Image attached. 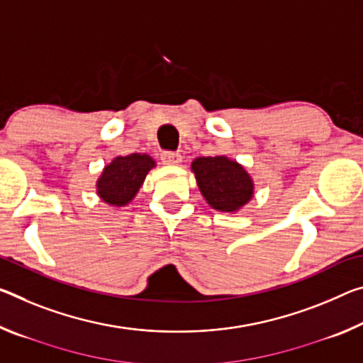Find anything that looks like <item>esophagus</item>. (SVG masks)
I'll use <instances>...</instances> for the list:
<instances>
[{
    "label": "esophagus",
    "instance_id": "1",
    "mask_svg": "<svg viewBox=\"0 0 363 363\" xmlns=\"http://www.w3.org/2000/svg\"><path fill=\"white\" fill-rule=\"evenodd\" d=\"M161 160H163L164 164H179L182 161V157L176 152H164L161 155Z\"/></svg>",
    "mask_w": 363,
    "mask_h": 363
}]
</instances>
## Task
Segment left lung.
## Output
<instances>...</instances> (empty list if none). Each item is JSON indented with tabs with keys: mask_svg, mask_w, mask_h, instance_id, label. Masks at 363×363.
Returning a JSON list of instances; mask_svg holds the SVG:
<instances>
[{
	"mask_svg": "<svg viewBox=\"0 0 363 363\" xmlns=\"http://www.w3.org/2000/svg\"><path fill=\"white\" fill-rule=\"evenodd\" d=\"M192 171L200 192L211 208L235 213L254 197V181L238 161L228 157H199Z\"/></svg>",
	"mask_w": 363,
	"mask_h": 363,
	"instance_id": "left-lung-1",
	"label": "left lung"
}]
</instances>
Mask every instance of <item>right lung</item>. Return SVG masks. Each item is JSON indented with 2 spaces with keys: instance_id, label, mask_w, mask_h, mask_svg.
<instances>
[{
  "instance_id": "1",
  "label": "right lung",
  "mask_w": 363,
  "mask_h": 363,
  "mask_svg": "<svg viewBox=\"0 0 363 363\" xmlns=\"http://www.w3.org/2000/svg\"><path fill=\"white\" fill-rule=\"evenodd\" d=\"M155 166V160L145 153L116 157L105 166L96 181V194L108 205L125 206L135 197L148 171Z\"/></svg>"
}]
</instances>
